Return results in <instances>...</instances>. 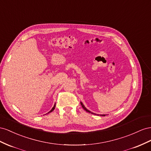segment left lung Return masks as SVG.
Here are the masks:
<instances>
[{
    "mask_svg": "<svg viewBox=\"0 0 151 151\" xmlns=\"http://www.w3.org/2000/svg\"><path fill=\"white\" fill-rule=\"evenodd\" d=\"M80 103H81V106H82V107H83V109H85V110L86 111H87V112H88V113H91V112H90V111H88V109H87V108H86V107H85L84 106V105H83V104H82V102H80ZM92 113V114H94V113ZM97 115H98V114H97ZM100 116H105V115H104V114H102V115H100Z\"/></svg>",
    "mask_w": 151,
    "mask_h": 151,
    "instance_id": "obj_1",
    "label": "left lung"
}]
</instances>
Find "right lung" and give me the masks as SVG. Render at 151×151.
<instances>
[{"label":"right lung","mask_w":151,"mask_h":151,"mask_svg":"<svg viewBox=\"0 0 151 151\" xmlns=\"http://www.w3.org/2000/svg\"><path fill=\"white\" fill-rule=\"evenodd\" d=\"M55 105H54V107H52V109H51V110H50V111L49 112V113H51V112H52V111H54V109H55Z\"/></svg>","instance_id":"right-lung-1"}]
</instances>
